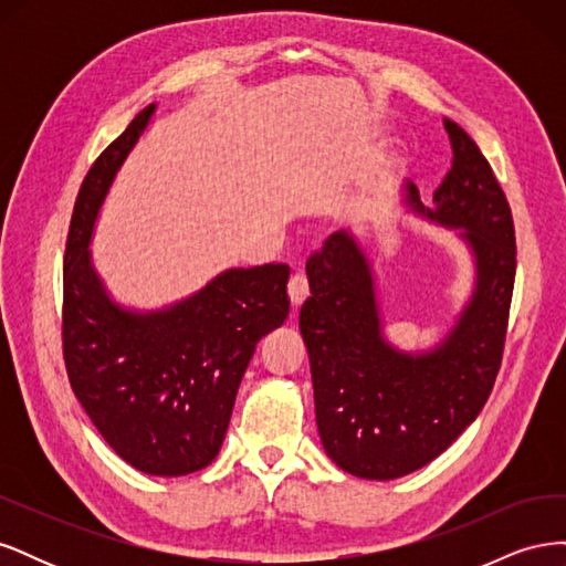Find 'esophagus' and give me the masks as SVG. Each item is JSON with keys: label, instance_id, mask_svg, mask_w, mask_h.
Listing matches in <instances>:
<instances>
[{"label": "esophagus", "instance_id": "esophagus-1", "mask_svg": "<svg viewBox=\"0 0 566 566\" xmlns=\"http://www.w3.org/2000/svg\"><path fill=\"white\" fill-rule=\"evenodd\" d=\"M287 297L295 310L306 302V297H310V281H306L302 273H295V276L287 281Z\"/></svg>", "mask_w": 566, "mask_h": 566}]
</instances>
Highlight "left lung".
Instances as JSON below:
<instances>
[{"label": "left lung", "instance_id": "1", "mask_svg": "<svg viewBox=\"0 0 566 566\" xmlns=\"http://www.w3.org/2000/svg\"><path fill=\"white\" fill-rule=\"evenodd\" d=\"M453 165L420 214L465 229L476 260L474 297L427 354H401L380 335L370 266L347 231L306 260L312 297L300 331L312 364L323 449L361 479H397L447 451L484 408L501 370L517 245L503 188L470 134L443 119Z\"/></svg>", "mask_w": 566, "mask_h": 566}]
</instances>
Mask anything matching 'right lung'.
Here are the masks:
<instances>
[{
  "label": "right lung",
  "mask_w": 566,
  "mask_h": 566,
  "mask_svg": "<svg viewBox=\"0 0 566 566\" xmlns=\"http://www.w3.org/2000/svg\"><path fill=\"white\" fill-rule=\"evenodd\" d=\"M156 111L150 104L84 177L63 256L67 380L108 447L132 468L181 476L217 458L256 342L283 325L290 269H231L156 314L115 306L90 264L96 212Z\"/></svg>",
  "instance_id": "right-lung-1"
}]
</instances>
